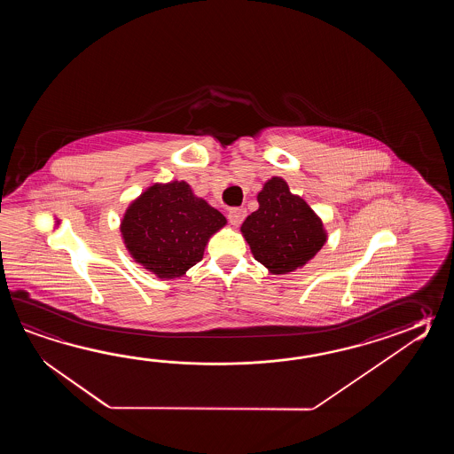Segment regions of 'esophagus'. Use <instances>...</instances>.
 <instances>
[{"label": "esophagus", "mask_w": 454, "mask_h": 454, "mask_svg": "<svg viewBox=\"0 0 454 454\" xmlns=\"http://www.w3.org/2000/svg\"><path fill=\"white\" fill-rule=\"evenodd\" d=\"M245 215H247V211H245L243 207H233V209L229 211V223H231L233 227H239V225L243 223Z\"/></svg>", "instance_id": "34e87169"}]
</instances>
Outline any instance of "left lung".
Listing matches in <instances>:
<instances>
[{
	"mask_svg": "<svg viewBox=\"0 0 454 454\" xmlns=\"http://www.w3.org/2000/svg\"><path fill=\"white\" fill-rule=\"evenodd\" d=\"M256 200L260 207L240 227L254 260L276 276L303 268L328 240L321 217L280 176L262 184Z\"/></svg>",
	"mask_w": 454,
	"mask_h": 454,
	"instance_id": "left-lung-1",
	"label": "left lung"
}]
</instances>
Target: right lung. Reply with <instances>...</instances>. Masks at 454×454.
Masks as SVG:
<instances>
[{
    "mask_svg": "<svg viewBox=\"0 0 454 454\" xmlns=\"http://www.w3.org/2000/svg\"><path fill=\"white\" fill-rule=\"evenodd\" d=\"M227 219L190 184H153L126 207L120 223L129 256L162 280L178 279L203 260L204 248Z\"/></svg>",
    "mask_w": 454,
    "mask_h": 454,
    "instance_id": "obj_1",
    "label": "right lung"
}]
</instances>
